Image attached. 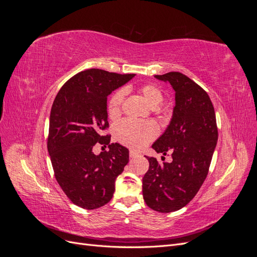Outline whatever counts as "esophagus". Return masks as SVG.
<instances>
[{"mask_svg": "<svg viewBox=\"0 0 257 257\" xmlns=\"http://www.w3.org/2000/svg\"><path fill=\"white\" fill-rule=\"evenodd\" d=\"M136 157H138V153L135 152V151H133V150H131V151H130V158L134 159V158H136Z\"/></svg>", "mask_w": 257, "mask_h": 257, "instance_id": "1", "label": "esophagus"}]
</instances>
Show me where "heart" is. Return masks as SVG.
<instances>
[{"instance_id":"obj_1","label":"heart","mask_w":257,"mask_h":257,"mask_svg":"<svg viewBox=\"0 0 257 257\" xmlns=\"http://www.w3.org/2000/svg\"><path fill=\"white\" fill-rule=\"evenodd\" d=\"M141 93L146 102L151 107H157L163 102L162 91L154 84H146L141 88ZM124 98V91L119 90L108 100L107 112L111 119L121 114V107ZM159 128L153 122H136L123 120L115 126L114 134L118 142L132 149H141L150 143L158 135Z\"/></svg>"}]
</instances>
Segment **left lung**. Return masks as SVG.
Instances as JSON below:
<instances>
[{
	"instance_id": "obj_1",
	"label": "left lung",
	"mask_w": 257,
	"mask_h": 257,
	"mask_svg": "<svg viewBox=\"0 0 257 257\" xmlns=\"http://www.w3.org/2000/svg\"><path fill=\"white\" fill-rule=\"evenodd\" d=\"M154 77L169 82L175 90L172 120L152 145L158 153H172L173 161L160 164L155 158L146 157L149 169L143 178V195L148 207L168 213L188 205L203 185L216 146L217 127L211 99L196 82L179 72Z\"/></svg>"
}]
</instances>
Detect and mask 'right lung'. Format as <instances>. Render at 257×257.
Here are the masks:
<instances>
[{"mask_svg":"<svg viewBox=\"0 0 257 257\" xmlns=\"http://www.w3.org/2000/svg\"><path fill=\"white\" fill-rule=\"evenodd\" d=\"M135 74L90 68L76 74L60 89L49 118L48 152L54 177L73 204L96 209L112 198L114 182L128 163V150L110 144L107 97ZM96 142L109 152L92 153Z\"/></svg>","mask_w":257,"mask_h":257,"instance_id":"add662e5","label":"right lung"}]
</instances>
